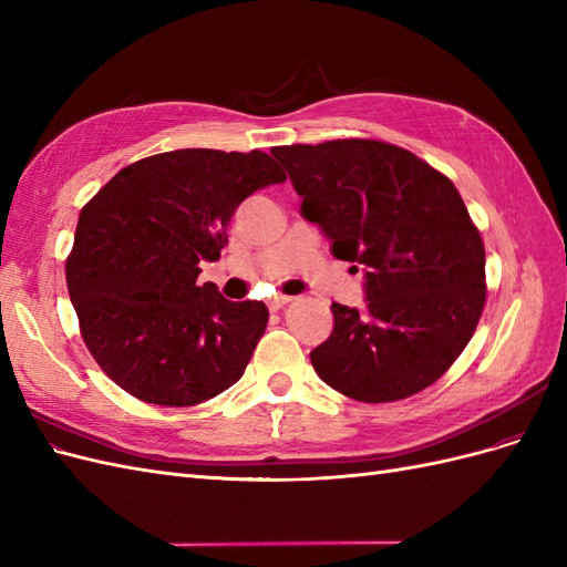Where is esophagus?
<instances>
[{"mask_svg": "<svg viewBox=\"0 0 567 567\" xmlns=\"http://www.w3.org/2000/svg\"><path fill=\"white\" fill-rule=\"evenodd\" d=\"M290 300H293V298H288V296H274V298L267 300V305H269L271 312H279V310H284V307H286Z\"/></svg>", "mask_w": 567, "mask_h": 567, "instance_id": "esophagus-1", "label": "esophagus"}]
</instances>
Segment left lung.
<instances>
[{"instance_id":"obj_1","label":"left lung","mask_w":567,"mask_h":567,"mask_svg":"<svg viewBox=\"0 0 567 567\" xmlns=\"http://www.w3.org/2000/svg\"><path fill=\"white\" fill-rule=\"evenodd\" d=\"M329 236L364 265L362 310L333 302V333L310 352L319 379L357 402L433 385L468 346L485 307V246L456 186L414 153L375 140L271 148Z\"/></svg>"}]
</instances>
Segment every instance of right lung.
Listing matches in <instances>:
<instances>
[{"label": "right lung", "instance_id": "1", "mask_svg": "<svg viewBox=\"0 0 567 567\" xmlns=\"http://www.w3.org/2000/svg\"><path fill=\"white\" fill-rule=\"evenodd\" d=\"M286 182L262 151L179 148L136 161L84 205L65 281L84 346L113 383L192 406L241 379L269 312L198 286L241 200Z\"/></svg>", "mask_w": 567, "mask_h": 567}]
</instances>
